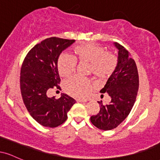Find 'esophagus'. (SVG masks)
<instances>
[{"mask_svg": "<svg viewBox=\"0 0 160 160\" xmlns=\"http://www.w3.org/2000/svg\"><path fill=\"white\" fill-rule=\"evenodd\" d=\"M77 102H86L85 100H81V99H77Z\"/></svg>", "mask_w": 160, "mask_h": 160, "instance_id": "34e87169", "label": "esophagus"}]
</instances>
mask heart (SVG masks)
<instances>
[{
	"label": "heart",
	"instance_id": "b5f03b06",
	"mask_svg": "<svg viewBox=\"0 0 160 160\" xmlns=\"http://www.w3.org/2000/svg\"><path fill=\"white\" fill-rule=\"evenodd\" d=\"M76 62L89 63V72L99 79L109 78L117 66V58L113 53L105 52L104 47L87 43L78 45L72 49L71 56L62 54L57 63L60 76L68 78L74 72ZM93 84L88 79L73 77L64 83L68 94L78 98H84L92 90Z\"/></svg>",
	"mask_w": 160,
	"mask_h": 160
}]
</instances>
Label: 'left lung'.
Segmentation results:
<instances>
[{
    "label": "left lung",
    "mask_w": 160,
    "mask_h": 160,
    "mask_svg": "<svg viewBox=\"0 0 160 160\" xmlns=\"http://www.w3.org/2000/svg\"><path fill=\"white\" fill-rule=\"evenodd\" d=\"M118 49L117 66L108 78L101 92L111 96L109 104L98 102L100 111L90 117L91 122L99 129L111 130L120 125L129 114L136 100L139 86L138 73L135 60L125 47L113 43Z\"/></svg>",
    "instance_id": "left-lung-1"
}]
</instances>
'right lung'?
<instances>
[{
	"label": "right lung",
	"mask_w": 160,
	"mask_h": 160,
	"mask_svg": "<svg viewBox=\"0 0 160 160\" xmlns=\"http://www.w3.org/2000/svg\"><path fill=\"white\" fill-rule=\"evenodd\" d=\"M74 40L49 38L34 46L24 59L20 73V89L28 111L38 123L55 128L65 122L68 112L76 101L62 93L56 99L47 96V92L59 89L58 57Z\"/></svg>",
	"instance_id": "obj_1"
}]
</instances>
